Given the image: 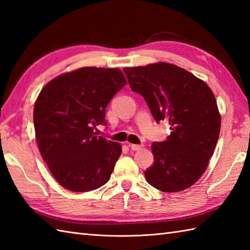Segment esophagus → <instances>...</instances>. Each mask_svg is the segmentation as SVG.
<instances>
[{"label": "esophagus", "instance_id": "1", "mask_svg": "<svg viewBox=\"0 0 250 250\" xmlns=\"http://www.w3.org/2000/svg\"><path fill=\"white\" fill-rule=\"evenodd\" d=\"M128 146L131 148V150H134V151L142 149V147H143V145H135V144H129Z\"/></svg>", "mask_w": 250, "mask_h": 250}]
</instances>
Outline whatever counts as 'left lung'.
Segmentation results:
<instances>
[{"label":"left lung","mask_w":250,"mask_h":250,"mask_svg":"<svg viewBox=\"0 0 250 250\" xmlns=\"http://www.w3.org/2000/svg\"><path fill=\"white\" fill-rule=\"evenodd\" d=\"M132 91L145 99L153 118L167 120L171 135L151 145L148 184L164 192L189 188L208 166L219 137L220 115L214 93L193 74L169 63L125 67Z\"/></svg>","instance_id":"obj_1"}]
</instances>
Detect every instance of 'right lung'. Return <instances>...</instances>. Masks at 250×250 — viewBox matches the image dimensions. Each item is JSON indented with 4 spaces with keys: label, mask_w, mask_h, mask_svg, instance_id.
I'll list each match as a JSON object with an SVG mask.
<instances>
[{
    "label": "right lung",
    "mask_w": 250,
    "mask_h": 250,
    "mask_svg": "<svg viewBox=\"0 0 250 250\" xmlns=\"http://www.w3.org/2000/svg\"><path fill=\"white\" fill-rule=\"evenodd\" d=\"M125 78L117 68L83 67L52 79L34 105L36 142L62 187L87 192L108 182L121 155L118 143L97 135L105 110Z\"/></svg>",
    "instance_id": "add662e5"
}]
</instances>
